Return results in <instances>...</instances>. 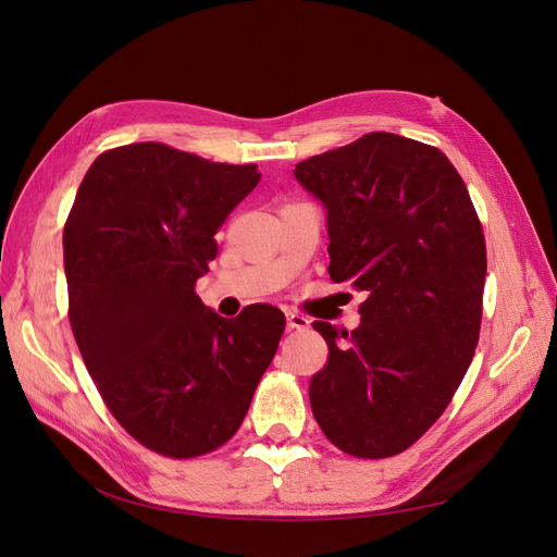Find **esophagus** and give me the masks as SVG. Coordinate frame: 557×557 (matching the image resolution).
I'll use <instances>...</instances> for the list:
<instances>
[{
    "label": "esophagus",
    "instance_id": "esophagus-1",
    "mask_svg": "<svg viewBox=\"0 0 557 557\" xmlns=\"http://www.w3.org/2000/svg\"><path fill=\"white\" fill-rule=\"evenodd\" d=\"M285 320H288V327L290 330H307L311 320L305 313H297V311H288L285 313Z\"/></svg>",
    "mask_w": 557,
    "mask_h": 557
}]
</instances>
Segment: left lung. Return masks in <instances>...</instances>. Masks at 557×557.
<instances>
[{
	"label": "left lung",
	"instance_id": "left-lung-1",
	"mask_svg": "<svg viewBox=\"0 0 557 557\" xmlns=\"http://www.w3.org/2000/svg\"><path fill=\"white\" fill-rule=\"evenodd\" d=\"M295 176L327 209L330 278L367 295L352 332L313 323L330 348L313 418L352 458H391L440 420L474 358L481 221L440 148L391 132L297 162Z\"/></svg>",
	"mask_w": 557,
	"mask_h": 557
}]
</instances>
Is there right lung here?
<instances>
[{
  "mask_svg": "<svg viewBox=\"0 0 557 557\" xmlns=\"http://www.w3.org/2000/svg\"><path fill=\"white\" fill-rule=\"evenodd\" d=\"M260 183L258 164L211 162L160 141L104 150L64 223L70 323L107 409L148 450L190 460L244 423L285 315L209 311L197 278L215 232Z\"/></svg>",
  "mask_w": 557,
  "mask_h": 557,
  "instance_id": "right-lung-1",
  "label": "right lung"
}]
</instances>
